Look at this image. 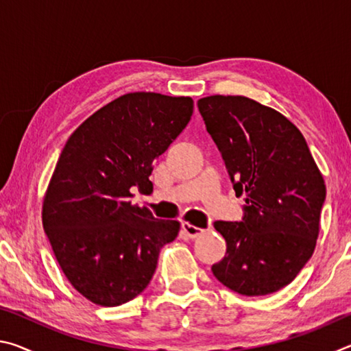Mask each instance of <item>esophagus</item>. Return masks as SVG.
Wrapping results in <instances>:
<instances>
[{
  "instance_id": "34e87169",
  "label": "esophagus",
  "mask_w": 351,
  "mask_h": 351,
  "mask_svg": "<svg viewBox=\"0 0 351 351\" xmlns=\"http://www.w3.org/2000/svg\"><path fill=\"white\" fill-rule=\"evenodd\" d=\"M181 228H182L184 232H186V235L190 237V239H197V237H199L201 234L204 232V229L197 228V226H193V224H190V223H186V221H184V223L181 224Z\"/></svg>"
}]
</instances>
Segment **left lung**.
Wrapping results in <instances>:
<instances>
[{"instance_id":"obj_1","label":"left lung","mask_w":351,"mask_h":351,"mask_svg":"<svg viewBox=\"0 0 351 351\" xmlns=\"http://www.w3.org/2000/svg\"><path fill=\"white\" fill-rule=\"evenodd\" d=\"M198 110L246 203L243 221L213 224L228 245L213 276L243 295L276 293L316 247L324 176L304 134L269 106L245 96H209L198 100Z\"/></svg>"}]
</instances>
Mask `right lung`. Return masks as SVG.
Wrapping results in <instances>:
<instances>
[{"instance_id": "1", "label": "right lung", "mask_w": 351, "mask_h": 351, "mask_svg": "<svg viewBox=\"0 0 351 351\" xmlns=\"http://www.w3.org/2000/svg\"><path fill=\"white\" fill-rule=\"evenodd\" d=\"M193 100L128 93L69 136L43 199V228L63 274L102 306L127 304L150 283L159 251L180 232L132 204L152 187L153 161L190 121Z\"/></svg>"}]
</instances>
